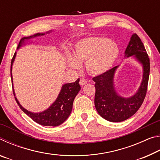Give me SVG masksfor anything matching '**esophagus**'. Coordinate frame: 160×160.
<instances>
[{"label":"esophagus","instance_id":"1","mask_svg":"<svg viewBox=\"0 0 160 160\" xmlns=\"http://www.w3.org/2000/svg\"><path fill=\"white\" fill-rule=\"evenodd\" d=\"M87 83H88V80H85V78H81L80 80V85L81 86H84L85 85H86Z\"/></svg>","mask_w":160,"mask_h":160}]
</instances>
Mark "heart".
<instances>
[{"mask_svg": "<svg viewBox=\"0 0 160 160\" xmlns=\"http://www.w3.org/2000/svg\"><path fill=\"white\" fill-rule=\"evenodd\" d=\"M118 53L117 45L107 38L88 37L75 44L73 56L68 55V64L70 68L78 70L80 63L86 62L88 71L92 75H99L112 68Z\"/></svg>", "mask_w": 160, "mask_h": 160, "instance_id": "1", "label": "heart"}]
</instances>
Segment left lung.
I'll return each instance as SVG.
<instances>
[{"mask_svg": "<svg viewBox=\"0 0 160 160\" xmlns=\"http://www.w3.org/2000/svg\"><path fill=\"white\" fill-rule=\"evenodd\" d=\"M132 56L142 66V79L133 95L123 97L116 92L113 78L118 66L92 78L96 91L94 105L99 114L111 122H121L134 115L141 106L147 92L150 75V58L140 37L133 34L125 51V58Z\"/></svg>", "mask_w": 160, "mask_h": 160, "instance_id": "left-lung-1", "label": "left lung"}]
</instances>
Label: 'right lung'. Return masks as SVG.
<instances>
[{"mask_svg": "<svg viewBox=\"0 0 160 160\" xmlns=\"http://www.w3.org/2000/svg\"><path fill=\"white\" fill-rule=\"evenodd\" d=\"M51 31L47 32L46 33H37L32 36L22 38L20 43H19L18 49L20 48L22 46L25 44V41L31 39L32 38L43 36L45 34L50 33ZM16 56V52L13 56L11 61V67H10V75L12 82V68L13 62L15 61ZM80 79H78L74 82L66 83L62 86L60 93H59L57 99L44 112L39 113H33L25 109V108L20 104L18 99L16 98L15 92L13 90L15 99L17 102L20 109L25 113L27 115L29 116L32 120L35 122L42 126H58L63 123L66 119L68 118L72 109V103L74 99L80 90V85H79ZM13 85V84H12Z\"/></svg>", "mask_w": 160, "mask_h": 160, "instance_id": "add662e5", "label": "right lung"}]
</instances>
